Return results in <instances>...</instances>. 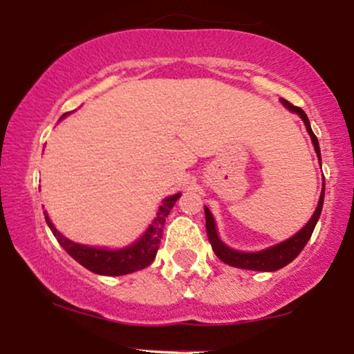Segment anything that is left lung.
Returning <instances> with one entry per match:
<instances>
[{
  "instance_id": "obj_1",
  "label": "left lung",
  "mask_w": 354,
  "mask_h": 354,
  "mask_svg": "<svg viewBox=\"0 0 354 354\" xmlns=\"http://www.w3.org/2000/svg\"><path fill=\"white\" fill-rule=\"evenodd\" d=\"M281 101H283L284 106L290 109V111L298 113V115L301 116L304 124H306L308 133H310V136H311L313 145H315V151H316V154H318V158L321 161L318 138H316L315 133H313V129L310 126V120H308L306 113H304L301 108L291 104L290 101H286V100H281ZM323 201H324V185H323V191H321V196L318 201V208H316L315 214H313L310 221H308V225L304 226L301 231H298L293 238L286 239V241L279 243V245H276L273 248H268V250H265V251H258V253H241V251L231 250V248L223 245L221 239H219L216 234V228H214L213 214H211L209 209L205 206L206 233H208V239H209L211 246H213V251L216 253V256L221 259L223 263H226V265L234 266V268H243V270H253V271H276V270H279V268L286 266L288 263L293 261L296 256L301 253L303 248L306 246L308 239L311 238L313 230H315L316 223H318L321 209H323Z\"/></svg>"
}]
</instances>
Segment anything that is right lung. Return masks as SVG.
<instances>
[{"instance_id": "add662e5", "label": "right lung", "mask_w": 354, "mask_h": 354, "mask_svg": "<svg viewBox=\"0 0 354 354\" xmlns=\"http://www.w3.org/2000/svg\"><path fill=\"white\" fill-rule=\"evenodd\" d=\"M181 194H174V196L166 198L163 205L160 206L158 211V216L154 218L153 225L146 230V233L141 236L135 245L124 248V250H101V248H91L78 245V243H73L68 238H64L58 230L53 226V223L46 218L48 226L55 234V238L58 239V243L64 248L68 254L73 256L80 265H83L86 270L93 271L96 274H104V276H121L133 273V271L143 270L148 265H151L154 256L158 253V248H160L161 234H163V226L166 218H168L169 211L174 206L178 198Z\"/></svg>"}]
</instances>
